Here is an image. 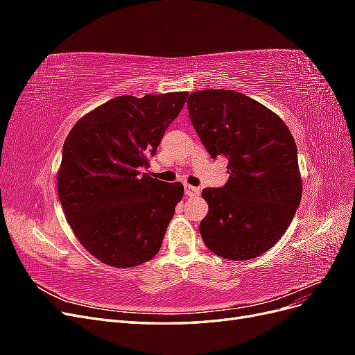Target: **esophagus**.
I'll return each mask as SVG.
<instances>
[{
    "instance_id": "esophagus-1",
    "label": "esophagus",
    "mask_w": 355,
    "mask_h": 355,
    "mask_svg": "<svg viewBox=\"0 0 355 355\" xmlns=\"http://www.w3.org/2000/svg\"><path fill=\"white\" fill-rule=\"evenodd\" d=\"M200 188H196V187H192V185H185V196H188V197H197V196H200Z\"/></svg>"
}]
</instances>
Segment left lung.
<instances>
[{
  "label": "left lung",
  "mask_w": 355,
  "mask_h": 355,
  "mask_svg": "<svg viewBox=\"0 0 355 355\" xmlns=\"http://www.w3.org/2000/svg\"><path fill=\"white\" fill-rule=\"evenodd\" d=\"M191 123L211 158L228 159L223 188H204V244L230 261L261 256L283 237L302 198L296 142L284 121L234 90L189 94Z\"/></svg>",
  "instance_id": "1"
}]
</instances>
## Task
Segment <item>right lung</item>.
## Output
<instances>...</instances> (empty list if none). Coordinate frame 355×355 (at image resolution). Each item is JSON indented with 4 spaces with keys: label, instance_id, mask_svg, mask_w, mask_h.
I'll return each mask as SVG.
<instances>
[{
    "label": "right lung",
    "instance_id": "1",
    "mask_svg": "<svg viewBox=\"0 0 355 355\" xmlns=\"http://www.w3.org/2000/svg\"><path fill=\"white\" fill-rule=\"evenodd\" d=\"M187 98L188 92L118 96L81 116L67 136L59 200L75 237L102 263L132 268L158 253L184 185L141 170Z\"/></svg>",
    "mask_w": 355,
    "mask_h": 355
}]
</instances>
